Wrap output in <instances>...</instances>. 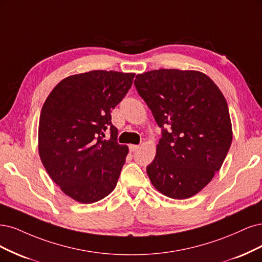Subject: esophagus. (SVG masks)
<instances>
[{"label": "esophagus", "mask_w": 262, "mask_h": 262, "mask_svg": "<svg viewBox=\"0 0 262 262\" xmlns=\"http://www.w3.org/2000/svg\"><path fill=\"white\" fill-rule=\"evenodd\" d=\"M139 149L138 145H129V151L130 152H135V151Z\"/></svg>", "instance_id": "esophagus-1"}]
</instances>
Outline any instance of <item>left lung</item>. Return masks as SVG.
<instances>
[{
    "instance_id": "8db88e82",
    "label": "left lung",
    "mask_w": 262,
    "mask_h": 262,
    "mask_svg": "<svg viewBox=\"0 0 262 262\" xmlns=\"http://www.w3.org/2000/svg\"><path fill=\"white\" fill-rule=\"evenodd\" d=\"M162 128L147 174L155 188L173 199L195 196L213 179L233 139L226 100L198 71L155 70L134 81Z\"/></svg>"
}]
</instances>
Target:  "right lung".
Masks as SVG:
<instances>
[{
    "label": "right lung",
    "instance_id": "add662e5",
    "mask_svg": "<svg viewBox=\"0 0 262 262\" xmlns=\"http://www.w3.org/2000/svg\"><path fill=\"white\" fill-rule=\"evenodd\" d=\"M134 73L91 71L61 80L42 106L38 150L61 190L94 204L116 186L128 147L117 143L111 111L132 87ZM110 130L104 140V132Z\"/></svg>",
    "mask_w": 262,
    "mask_h": 262
}]
</instances>
